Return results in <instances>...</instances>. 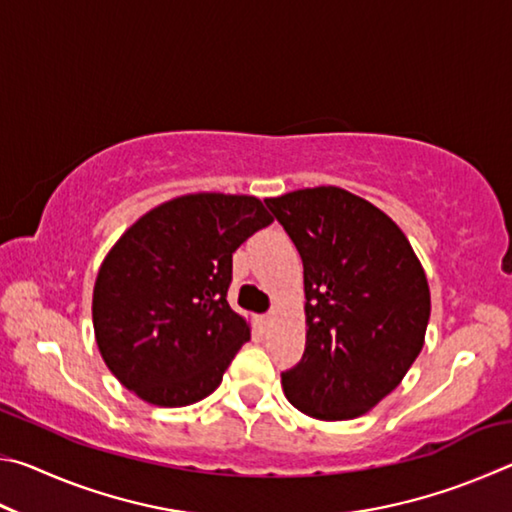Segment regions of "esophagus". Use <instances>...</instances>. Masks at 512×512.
I'll return each instance as SVG.
<instances>
[{
    "label": "esophagus",
    "instance_id": "esophagus-1",
    "mask_svg": "<svg viewBox=\"0 0 512 512\" xmlns=\"http://www.w3.org/2000/svg\"><path fill=\"white\" fill-rule=\"evenodd\" d=\"M273 318H275V311H271V314H266V316H262V325L264 327H268L273 323Z\"/></svg>",
    "mask_w": 512,
    "mask_h": 512
}]
</instances>
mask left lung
I'll return each mask as SVG.
<instances>
[{"label":"left lung","mask_w":512,"mask_h":512,"mask_svg":"<svg viewBox=\"0 0 512 512\" xmlns=\"http://www.w3.org/2000/svg\"><path fill=\"white\" fill-rule=\"evenodd\" d=\"M305 268L307 343L282 372L309 418L352 420L393 393L424 345L427 275L397 223L341 187L266 198Z\"/></svg>","instance_id":"left-lung-1"}]
</instances>
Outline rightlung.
<instances>
[{"label": "right lung", "instance_id": "1", "mask_svg": "<svg viewBox=\"0 0 512 512\" xmlns=\"http://www.w3.org/2000/svg\"><path fill=\"white\" fill-rule=\"evenodd\" d=\"M273 216L255 196L187 194L137 219L103 259L92 293L103 361L155 406L219 388L250 327L232 311V253Z\"/></svg>", "mask_w": 512, "mask_h": 512}]
</instances>
